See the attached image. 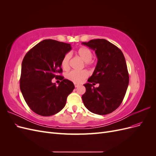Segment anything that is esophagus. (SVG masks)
<instances>
[{
  "label": "esophagus",
  "mask_w": 156,
  "mask_h": 156,
  "mask_svg": "<svg viewBox=\"0 0 156 156\" xmlns=\"http://www.w3.org/2000/svg\"><path fill=\"white\" fill-rule=\"evenodd\" d=\"M74 86H75V88H77V87H78L79 86V84H77V83H74Z\"/></svg>",
  "instance_id": "esophagus-1"
}]
</instances>
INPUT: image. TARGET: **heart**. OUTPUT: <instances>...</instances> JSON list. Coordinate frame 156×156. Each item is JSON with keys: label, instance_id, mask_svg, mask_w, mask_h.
<instances>
[{"label": "heart", "instance_id": "heart-1", "mask_svg": "<svg viewBox=\"0 0 156 156\" xmlns=\"http://www.w3.org/2000/svg\"><path fill=\"white\" fill-rule=\"evenodd\" d=\"M76 54L81 58L83 61L85 62L87 66L92 64L93 61L92 60L93 54L92 52L86 47H81L76 51ZM69 60L70 55L69 53L65 55L63 57L61 66L64 69L66 70L69 67ZM88 76V72L87 70L81 71H72L66 75V77L68 80L74 83H81L85 80Z\"/></svg>", "mask_w": 156, "mask_h": 156}]
</instances>
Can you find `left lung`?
<instances>
[{"mask_svg": "<svg viewBox=\"0 0 156 156\" xmlns=\"http://www.w3.org/2000/svg\"><path fill=\"white\" fill-rule=\"evenodd\" d=\"M95 51L98 63L92 76L84 84L82 96L84 106L95 114L105 115L119 107L124 100L129 84V73L121 50L105 39L83 42ZM99 83L95 88L93 85Z\"/></svg>", "mask_w": 156, "mask_h": 156, "instance_id": "1", "label": "left lung"}]
</instances>
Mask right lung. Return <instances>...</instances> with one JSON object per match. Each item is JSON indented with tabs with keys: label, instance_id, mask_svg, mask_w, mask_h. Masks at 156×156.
Instances as JSON below:
<instances>
[{
	"label": "right lung",
	"instance_id": "obj_1",
	"mask_svg": "<svg viewBox=\"0 0 156 156\" xmlns=\"http://www.w3.org/2000/svg\"><path fill=\"white\" fill-rule=\"evenodd\" d=\"M72 49L69 44L44 40L27 52L21 64L20 89L27 104L36 114L49 116L64 107L67 97L75 88L63 76L61 62ZM60 79L58 86L51 83Z\"/></svg>",
	"mask_w": 156,
	"mask_h": 156
}]
</instances>
